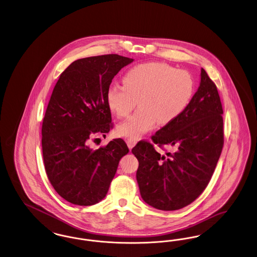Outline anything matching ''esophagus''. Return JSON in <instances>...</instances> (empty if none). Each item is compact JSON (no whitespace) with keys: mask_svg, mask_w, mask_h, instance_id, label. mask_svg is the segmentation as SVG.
Returning a JSON list of instances; mask_svg holds the SVG:
<instances>
[{"mask_svg":"<svg viewBox=\"0 0 257 257\" xmlns=\"http://www.w3.org/2000/svg\"><path fill=\"white\" fill-rule=\"evenodd\" d=\"M126 143H127V146H128V147H129L130 149H132V148L137 145L138 140H137L136 138H128V139L126 140Z\"/></svg>","mask_w":257,"mask_h":257,"instance_id":"34e87169","label":"esophagus"}]
</instances>
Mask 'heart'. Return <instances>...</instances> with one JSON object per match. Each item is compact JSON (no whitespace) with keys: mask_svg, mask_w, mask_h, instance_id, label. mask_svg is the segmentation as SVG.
<instances>
[{"mask_svg":"<svg viewBox=\"0 0 257 257\" xmlns=\"http://www.w3.org/2000/svg\"><path fill=\"white\" fill-rule=\"evenodd\" d=\"M124 85L112 84L107 100L118 117L139 110L120 123L117 134L139 138L152 130L156 123L167 125L178 118L189 106L195 91L192 76L165 62H147L125 74Z\"/></svg>","mask_w":257,"mask_h":257,"instance_id":"1","label":"heart"}]
</instances>
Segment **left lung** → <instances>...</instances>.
<instances>
[{
    "label": "left lung",
    "mask_w": 257,
    "mask_h": 257,
    "mask_svg": "<svg viewBox=\"0 0 257 257\" xmlns=\"http://www.w3.org/2000/svg\"><path fill=\"white\" fill-rule=\"evenodd\" d=\"M200 85L183 113L132 152L139 161L137 181L143 199L152 207L173 211L200 196L216 169L223 147L222 106L215 83L201 68ZM176 147L167 156L155 149Z\"/></svg>",
    "instance_id": "obj_1"
}]
</instances>
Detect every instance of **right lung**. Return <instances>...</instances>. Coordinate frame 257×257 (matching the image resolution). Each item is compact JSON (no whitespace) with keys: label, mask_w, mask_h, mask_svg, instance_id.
I'll return each mask as SVG.
<instances>
[{"label":"right lung","mask_w":257,"mask_h":257,"mask_svg":"<svg viewBox=\"0 0 257 257\" xmlns=\"http://www.w3.org/2000/svg\"><path fill=\"white\" fill-rule=\"evenodd\" d=\"M133 61L116 54L77 60L53 89L41 129L43 162L55 191L72 204L101 201L129 151L122 139L98 149L90 145L113 127L107 91L113 77Z\"/></svg>","instance_id":"1"}]
</instances>
